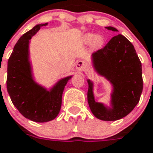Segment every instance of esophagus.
Listing matches in <instances>:
<instances>
[{
    "instance_id": "esophagus-1",
    "label": "esophagus",
    "mask_w": 153,
    "mask_h": 153,
    "mask_svg": "<svg viewBox=\"0 0 153 153\" xmlns=\"http://www.w3.org/2000/svg\"><path fill=\"white\" fill-rule=\"evenodd\" d=\"M87 67H88V65L84 61H79V62H77L76 65V68L77 70L80 71V72L85 70L87 69Z\"/></svg>"
}]
</instances>
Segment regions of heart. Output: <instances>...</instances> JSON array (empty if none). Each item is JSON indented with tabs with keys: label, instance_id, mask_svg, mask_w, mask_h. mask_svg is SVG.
I'll return each mask as SVG.
<instances>
[{
	"label": "heart",
	"instance_id": "heart-1",
	"mask_svg": "<svg viewBox=\"0 0 153 153\" xmlns=\"http://www.w3.org/2000/svg\"><path fill=\"white\" fill-rule=\"evenodd\" d=\"M81 42L84 45H90L91 44V48L97 51L100 50L104 44V38L101 35H96L92 33H88L85 34L82 37Z\"/></svg>",
	"mask_w": 153,
	"mask_h": 153
}]
</instances>
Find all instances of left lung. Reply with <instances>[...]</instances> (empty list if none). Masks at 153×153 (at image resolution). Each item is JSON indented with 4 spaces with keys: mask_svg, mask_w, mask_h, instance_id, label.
<instances>
[{
    "mask_svg": "<svg viewBox=\"0 0 153 153\" xmlns=\"http://www.w3.org/2000/svg\"><path fill=\"white\" fill-rule=\"evenodd\" d=\"M107 30L118 31L113 27ZM91 65L98 75L111 84L110 106L96 102L94 83L88 79V102L91 111L102 121H116L129 114L138 103L143 90L141 63L133 44L123 35L113 37L92 53Z\"/></svg>",
    "mask_w": 153,
    "mask_h": 153,
    "instance_id": "obj_1",
    "label": "left lung"
}]
</instances>
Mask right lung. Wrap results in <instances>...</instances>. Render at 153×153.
Segmentation results:
<instances>
[{"mask_svg":"<svg viewBox=\"0 0 153 153\" xmlns=\"http://www.w3.org/2000/svg\"><path fill=\"white\" fill-rule=\"evenodd\" d=\"M47 24H37L22 35L8 61L7 90L11 100L22 115L36 123H46L58 115L65 87L73 77L62 78L49 89L34 79L29 45L31 38Z\"/></svg>","mask_w":153,"mask_h":153,"instance_id":"add662e5","label":"right lung"}]
</instances>
